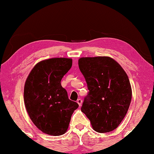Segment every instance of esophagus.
I'll return each mask as SVG.
<instances>
[{"instance_id":"34e87169","label":"esophagus","mask_w":154,"mask_h":154,"mask_svg":"<svg viewBox=\"0 0 154 154\" xmlns=\"http://www.w3.org/2000/svg\"><path fill=\"white\" fill-rule=\"evenodd\" d=\"M77 102L78 103V104H79V106H82V99H78Z\"/></svg>"}]
</instances>
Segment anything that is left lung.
Masks as SVG:
<instances>
[{
    "instance_id": "8db88e82",
    "label": "left lung",
    "mask_w": 154,
    "mask_h": 154,
    "mask_svg": "<svg viewBox=\"0 0 154 154\" xmlns=\"http://www.w3.org/2000/svg\"><path fill=\"white\" fill-rule=\"evenodd\" d=\"M78 64L89 91L82 111L95 131H112L125 117L131 101V87L127 73L108 57H83Z\"/></svg>"
}]
</instances>
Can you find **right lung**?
Instances as JSON below:
<instances>
[{
	"label": "right lung",
	"instance_id": "1",
	"mask_svg": "<svg viewBox=\"0 0 154 154\" xmlns=\"http://www.w3.org/2000/svg\"><path fill=\"white\" fill-rule=\"evenodd\" d=\"M72 62L67 58L42 61L34 66L26 79L24 102L27 112L36 127L46 134H63L73 112L79 106L69 100L61 84Z\"/></svg>",
	"mask_w": 154,
	"mask_h": 154
}]
</instances>
